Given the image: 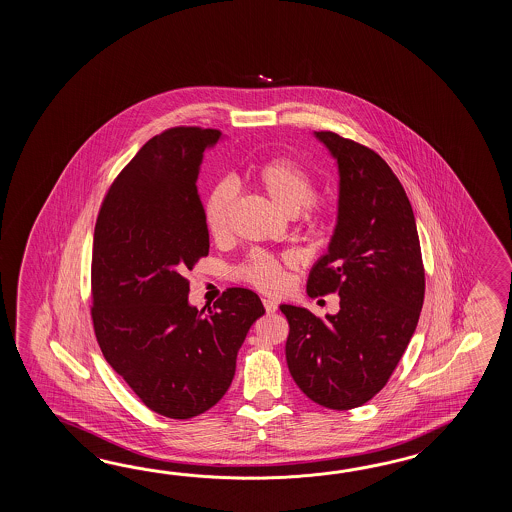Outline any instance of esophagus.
<instances>
[{
    "label": "esophagus",
    "mask_w": 512,
    "mask_h": 512,
    "mask_svg": "<svg viewBox=\"0 0 512 512\" xmlns=\"http://www.w3.org/2000/svg\"><path fill=\"white\" fill-rule=\"evenodd\" d=\"M263 307L267 313H276L278 311V304L271 300V298H263Z\"/></svg>",
    "instance_id": "obj_1"
}]
</instances>
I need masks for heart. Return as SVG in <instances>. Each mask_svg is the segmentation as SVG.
Returning <instances> with one entry per match:
<instances>
[{
    "mask_svg": "<svg viewBox=\"0 0 512 512\" xmlns=\"http://www.w3.org/2000/svg\"><path fill=\"white\" fill-rule=\"evenodd\" d=\"M256 183L263 194L271 199L276 207L287 216H296L304 208L309 210V221L313 223L322 216V208L316 207V181L311 172L298 161L289 157H274L261 164L254 174ZM238 197V186L223 177L210 188L203 216L208 232L212 238H223L229 230L230 214ZM293 265L291 258H280L267 251H252L236 267V278L249 283L261 293H278L282 291L287 280V267Z\"/></svg>",
    "mask_w": 512,
    "mask_h": 512,
    "instance_id": "b5f03b06",
    "label": "heart"
}]
</instances>
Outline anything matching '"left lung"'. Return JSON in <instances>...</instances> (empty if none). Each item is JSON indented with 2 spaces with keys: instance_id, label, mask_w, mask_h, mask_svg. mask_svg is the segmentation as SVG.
<instances>
[{
  "instance_id": "left-lung-1",
  "label": "left lung",
  "mask_w": 512,
  "mask_h": 512,
  "mask_svg": "<svg viewBox=\"0 0 512 512\" xmlns=\"http://www.w3.org/2000/svg\"><path fill=\"white\" fill-rule=\"evenodd\" d=\"M337 159L338 221L327 254L309 272L311 298L338 293L326 318L280 305L289 322L285 359L316 404L351 410L390 381L425 300V267L414 210L379 153L333 131H316Z\"/></svg>"
}]
</instances>
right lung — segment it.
I'll list each match as a JSON object with an SVG mask.
<instances>
[{
	"instance_id": "1",
	"label": "right lung",
	"mask_w": 512,
	"mask_h": 512,
	"mask_svg": "<svg viewBox=\"0 0 512 512\" xmlns=\"http://www.w3.org/2000/svg\"><path fill=\"white\" fill-rule=\"evenodd\" d=\"M221 131L177 126L146 142L109 186L91 258V320L109 366L155 414L190 419L229 390L265 309L230 287L208 311L188 304L186 272L208 256L197 196L203 152Z\"/></svg>"
}]
</instances>
